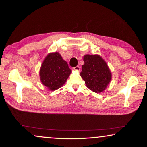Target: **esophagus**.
<instances>
[{
  "mask_svg": "<svg viewBox=\"0 0 147 147\" xmlns=\"http://www.w3.org/2000/svg\"><path fill=\"white\" fill-rule=\"evenodd\" d=\"M74 69L75 70H76V71H80V68L79 66H77V67H74Z\"/></svg>",
  "mask_w": 147,
  "mask_h": 147,
  "instance_id": "esophagus-1",
  "label": "esophagus"
}]
</instances>
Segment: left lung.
Instances as JSON below:
<instances>
[{"label":"left lung","instance_id":"left-lung-1","mask_svg":"<svg viewBox=\"0 0 147 147\" xmlns=\"http://www.w3.org/2000/svg\"><path fill=\"white\" fill-rule=\"evenodd\" d=\"M80 75L86 86L93 92L100 93L111 80L112 74L107 63L99 55H86Z\"/></svg>","mask_w":147,"mask_h":147}]
</instances>
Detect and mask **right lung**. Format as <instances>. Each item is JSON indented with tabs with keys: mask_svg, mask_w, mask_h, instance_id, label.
Wrapping results in <instances>:
<instances>
[{
	"mask_svg": "<svg viewBox=\"0 0 147 147\" xmlns=\"http://www.w3.org/2000/svg\"><path fill=\"white\" fill-rule=\"evenodd\" d=\"M71 70L58 52H53L45 57L40 70V80L49 90L59 89L66 82Z\"/></svg>",
	"mask_w": 147,
	"mask_h": 147,
	"instance_id": "1",
	"label": "right lung"
}]
</instances>
